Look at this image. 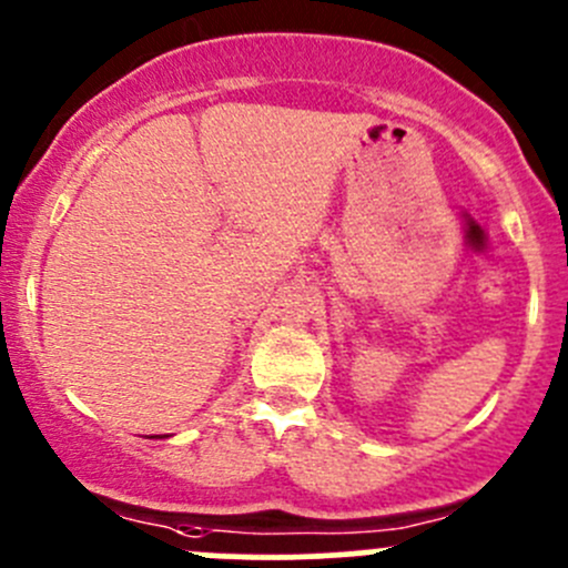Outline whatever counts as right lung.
Returning a JSON list of instances; mask_svg holds the SVG:
<instances>
[{
	"instance_id": "right-lung-1",
	"label": "right lung",
	"mask_w": 568,
	"mask_h": 568,
	"mask_svg": "<svg viewBox=\"0 0 568 568\" xmlns=\"http://www.w3.org/2000/svg\"><path fill=\"white\" fill-rule=\"evenodd\" d=\"M159 439H162V437H159Z\"/></svg>"
}]
</instances>
